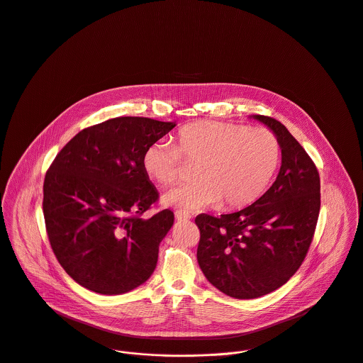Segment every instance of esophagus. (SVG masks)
Segmentation results:
<instances>
[{"mask_svg":"<svg viewBox=\"0 0 363 363\" xmlns=\"http://www.w3.org/2000/svg\"><path fill=\"white\" fill-rule=\"evenodd\" d=\"M175 219L178 222H188L191 219V216L188 213H182V212L178 211V212H175Z\"/></svg>","mask_w":363,"mask_h":363,"instance_id":"34e87169","label":"esophagus"}]
</instances>
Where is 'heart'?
I'll list each match as a JSON object with an SVG mask.
<instances>
[{
	"instance_id": "1",
	"label": "heart",
	"mask_w": 363,
	"mask_h": 363,
	"mask_svg": "<svg viewBox=\"0 0 363 363\" xmlns=\"http://www.w3.org/2000/svg\"><path fill=\"white\" fill-rule=\"evenodd\" d=\"M167 140L151 143L143 152L144 172L160 185L172 184L181 169V157L198 162L196 182L179 185L161 198L167 208L198 212L220 203L238 209L256 202L272 184L281 157L277 137L267 128H249L223 121H195Z\"/></svg>"
}]
</instances>
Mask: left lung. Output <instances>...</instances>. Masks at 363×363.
<instances>
[{"instance_id": "left-lung-1", "label": "left lung", "mask_w": 363, "mask_h": 363, "mask_svg": "<svg viewBox=\"0 0 363 363\" xmlns=\"http://www.w3.org/2000/svg\"><path fill=\"white\" fill-rule=\"evenodd\" d=\"M250 118L280 143L274 184L239 212L195 219L202 273L219 291L239 300L266 296L293 277L310 249L321 206L320 175L301 144L280 121L260 114Z\"/></svg>"}]
</instances>
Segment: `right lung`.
<instances>
[{
    "label": "right lung",
    "mask_w": 363,
    "mask_h": 363,
    "mask_svg": "<svg viewBox=\"0 0 363 363\" xmlns=\"http://www.w3.org/2000/svg\"><path fill=\"white\" fill-rule=\"evenodd\" d=\"M175 125L111 118L77 133L49 167L42 203L48 238L60 266L82 287L118 296L154 273L174 213L140 218L158 199L141 158Z\"/></svg>",
    "instance_id": "right-lung-1"
}]
</instances>
